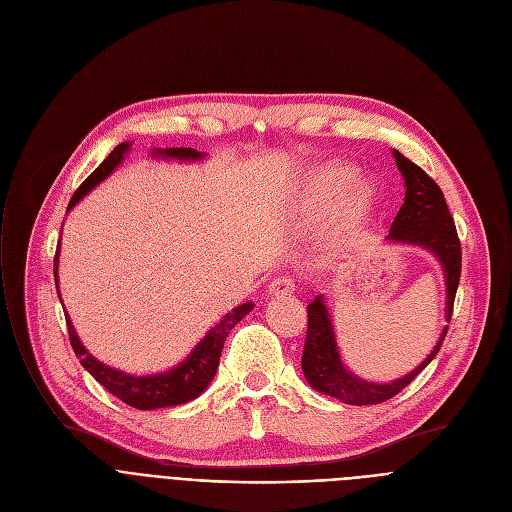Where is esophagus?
Listing matches in <instances>:
<instances>
[{"label":"esophagus","mask_w":512,"mask_h":512,"mask_svg":"<svg viewBox=\"0 0 512 512\" xmlns=\"http://www.w3.org/2000/svg\"><path fill=\"white\" fill-rule=\"evenodd\" d=\"M294 290V280L290 276H278L274 282L267 288V294L270 297H284V294H290Z\"/></svg>","instance_id":"esophagus-1"}]
</instances>
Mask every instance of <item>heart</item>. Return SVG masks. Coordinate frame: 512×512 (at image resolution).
Wrapping results in <instances>:
<instances>
[{"mask_svg": "<svg viewBox=\"0 0 512 512\" xmlns=\"http://www.w3.org/2000/svg\"><path fill=\"white\" fill-rule=\"evenodd\" d=\"M357 182V172L348 166H332L326 170H319L309 180V207L317 213L332 211L344 197L351 191ZM373 201V186L361 184L351 197L353 213H363Z\"/></svg>", "mask_w": 512, "mask_h": 512, "instance_id": "1", "label": "heart"}]
</instances>
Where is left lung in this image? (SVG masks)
<instances>
[{"label": "left lung", "instance_id": "8db88e82", "mask_svg": "<svg viewBox=\"0 0 512 512\" xmlns=\"http://www.w3.org/2000/svg\"><path fill=\"white\" fill-rule=\"evenodd\" d=\"M392 155L396 159L402 180H405V203L400 205L396 213L386 242H392V245L421 247L440 261L446 284L444 319L450 321L454 294L461 280V242L459 236H456L454 220L448 211L440 186L419 166H415L411 159H407L396 149H392ZM326 303L328 301L324 294H317V297L307 305L309 328L301 363L305 380L313 390L338 398L344 405H378V402L396 396L402 388H407L429 363H432L448 332V326H444L434 351L407 375L386 384L369 382L359 378V375H355L344 365L336 342L332 315Z\"/></svg>", "mask_w": 512, "mask_h": 512}]
</instances>
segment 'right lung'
<instances>
[{"label": "right lung", "instance_id": "right-lung-1", "mask_svg": "<svg viewBox=\"0 0 512 512\" xmlns=\"http://www.w3.org/2000/svg\"><path fill=\"white\" fill-rule=\"evenodd\" d=\"M130 147H132V143H120L110 155L101 161V166L83 184H80V188L70 199L68 211L122 164L124 155L130 151ZM149 155L157 157V159H176V161L205 159V153H199V151L188 149V147L151 149ZM58 265H60V245H58L56 261H53V276H56V288H58V297H60ZM253 309H255L253 301H247V303L234 307L218 321V324L209 328V332L199 340V344L193 348V351L184 357V361L170 367L168 371H159V373H151V375H132V373H126L122 369L105 365L99 359H95L87 351V346L80 342L68 311H64V313H66L70 344L74 348L76 357L80 359V365H83L105 390H110L114 396H118L122 402H126V405H130L134 409H141V411H153V409L184 405V402L195 400L201 392H205V388L213 380L215 371H218L222 348H224V342H226L230 330Z\"/></svg>", "mask_w": 512, "mask_h": 512}]
</instances>
